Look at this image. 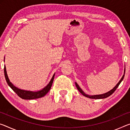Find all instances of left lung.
Masks as SVG:
<instances>
[{"mask_svg":"<svg viewBox=\"0 0 130 130\" xmlns=\"http://www.w3.org/2000/svg\"><path fill=\"white\" fill-rule=\"evenodd\" d=\"M124 75H125V69H124V75L122 76V77H121V79H120V81L119 82V83L116 84V86H115V87L112 89L111 90H110L109 91L106 92V93L105 94H100V95H87V94H86L84 93V91L82 90L81 88H80L79 86L78 85L77 83H76L75 82V84H76V87H77V90H79L80 91V93H81L82 95H83L84 96H86V97H88L89 98H91V99H102V98H106L107 97H108V96H109L110 95H111L113 92L115 91V90L117 89V88L119 87V84H120V83L121 82H122V80L124 79Z\"/></svg>","mask_w":130,"mask_h":130,"instance_id":"1","label":"left lung"}]
</instances>
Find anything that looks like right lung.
<instances>
[{
  "mask_svg": "<svg viewBox=\"0 0 130 130\" xmlns=\"http://www.w3.org/2000/svg\"><path fill=\"white\" fill-rule=\"evenodd\" d=\"M4 73H5V79L8 84V85H9L10 88H11V89L18 95V96H19L20 98L24 99V100H34V99H37L44 96L47 92L50 91L55 76V74H54V75L53 76L52 78H51L50 82H49V83L47 84L44 88H43L42 90H40V91L34 92L20 89V88L16 87L15 86H14L13 84L10 82L9 77H8L5 65V67H4Z\"/></svg>",
  "mask_w": 130,
  "mask_h": 130,
  "instance_id": "1",
  "label": "right lung"
}]
</instances>
